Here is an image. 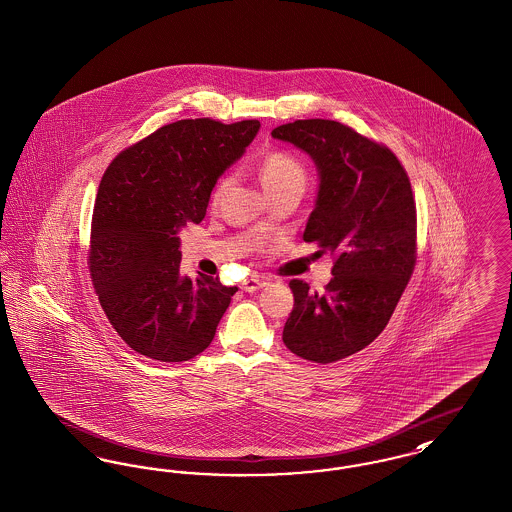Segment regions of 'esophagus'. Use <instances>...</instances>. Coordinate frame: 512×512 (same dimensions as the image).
<instances>
[{
	"mask_svg": "<svg viewBox=\"0 0 512 512\" xmlns=\"http://www.w3.org/2000/svg\"><path fill=\"white\" fill-rule=\"evenodd\" d=\"M267 284H269L267 280H263V278H259V276H251V278H247V280L241 282V290H245V292H257V290L265 288Z\"/></svg>",
	"mask_w": 512,
	"mask_h": 512,
	"instance_id": "34e87169",
	"label": "esophagus"
}]
</instances>
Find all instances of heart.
<instances>
[{
  "instance_id": "1",
  "label": "heart",
  "mask_w": 512,
  "mask_h": 512,
  "mask_svg": "<svg viewBox=\"0 0 512 512\" xmlns=\"http://www.w3.org/2000/svg\"><path fill=\"white\" fill-rule=\"evenodd\" d=\"M261 180H263L267 189H272V187H278V185H284V183H294V181L303 183L305 172H303L300 162L294 156H290L286 152L274 151L267 154L261 162ZM228 183H230L228 176H222L220 180L216 181V185L212 189V199L214 201L224 193Z\"/></svg>"
}]
</instances>
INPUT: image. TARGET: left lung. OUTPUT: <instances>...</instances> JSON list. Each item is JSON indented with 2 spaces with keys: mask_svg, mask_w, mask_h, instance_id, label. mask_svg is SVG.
Instances as JSON below:
<instances>
[{
  "mask_svg": "<svg viewBox=\"0 0 512 512\" xmlns=\"http://www.w3.org/2000/svg\"><path fill=\"white\" fill-rule=\"evenodd\" d=\"M272 137L307 152L319 172L303 240L334 257L323 294L292 280L294 309L282 340L303 360L332 363L387 327L416 265V203L391 149L332 120H298Z\"/></svg>",
  "mask_w": 512,
  "mask_h": 512,
  "instance_id": "obj_1",
  "label": "left lung"
}]
</instances>
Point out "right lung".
<instances>
[{"mask_svg":"<svg viewBox=\"0 0 512 512\" xmlns=\"http://www.w3.org/2000/svg\"><path fill=\"white\" fill-rule=\"evenodd\" d=\"M259 127L174 121L121 151L104 172L92 214V284L112 327L141 356L195 358L238 292L212 276H181L178 234L205 218L216 180Z\"/></svg>","mask_w":512,"mask_h":512,"instance_id":"right-lung-1","label":"right lung"}]
</instances>
